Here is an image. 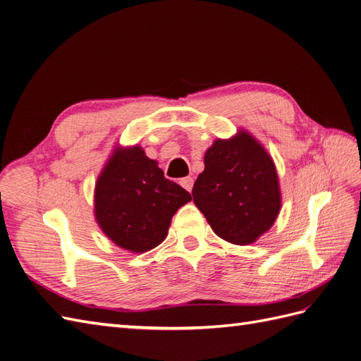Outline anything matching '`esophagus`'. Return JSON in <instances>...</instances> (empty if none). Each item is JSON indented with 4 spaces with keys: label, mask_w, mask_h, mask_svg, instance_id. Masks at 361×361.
<instances>
[{
    "label": "esophagus",
    "mask_w": 361,
    "mask_h": 361,
    "mask_svg": "<svg viewBox=\"0 0 361 361\" xmlns=\"http://www.w3.org/2000/svg\"><path fill=\"white\" fill-rule=\"evenodd\" d=\"M179 183L182 185V187L187 190V191H191L192 190V185H194V179L192 178H183L179 180Z\"/></svg>",
    "instance_id": "obj_1"
}]
</instances>
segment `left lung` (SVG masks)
<instances>
[{
  "mask_svg": "<svg viewBox=\"0 0 361 361\" xmlns=\"http://www.w3.org/2000/svg\"><path fill=\"white\" fill-rule=\"evenodd\" d=\"M203 162L192 187L196 207L220 238L238 246L255 243L274 226L282 203L269 152L240 129L228 140L214 141Z\"/></svg>",
  "mask_w": 361,
  "mask_h": 361,
  "instance_id": "obj_1",
  "label": "left lung"
}]
</instances>
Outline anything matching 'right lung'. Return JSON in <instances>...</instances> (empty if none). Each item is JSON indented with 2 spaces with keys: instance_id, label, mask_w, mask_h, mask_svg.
Wrapping results in <instances>:
<instances>
[{
  "instance_id": "1",
  "label": "right lung",
  "mask_w": 361,
  "mask_h": 361,
  "mask_svg": "<svg viewBox=\"0 0 361 361\" xmlns=\"http://www.w3.org/2000/svg\"><path fill=\"white\" fill-rule=\"evenodd\" d=\"M190 200L141 145H115L95 182L94 216L114 245L144 253L161 245L173 216Z\"/></svg>"
}]
</instances>
